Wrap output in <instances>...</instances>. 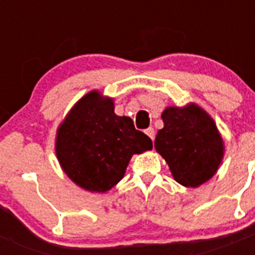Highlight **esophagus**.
<instances>
[{
  "label": "esophagus",
  "mask_w": 255,
  "mask_h": 255,
  "mask_svg": "<svg viewBox=\"0 0 255 255\" xmlns=\"http://www.w3.org/2000/svg\"><path fill=\"white\" fill-rule=\"evenodd\" d=\"M145 134H147L148 136H149V138L152 139V140H154L155 132H154V129H153V128H148V129L145 130Z\"/></svg>",
  "instance_id": "1"
}]
</instances>
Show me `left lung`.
<instances>
[{
  "instance_id": "8db88e82",
  "label": "left lung",
  "mask_w": 255,
  "mask_h": 255,
  "mask_svg": "<svg viewBox=\"0 0 255 255\" xmlns=\"http://www.w3.org/2000/svg\"><path fill=\"white\" fill-rule=\"evenodd\" d=\"M162 120L163 129L154 140L157 152L179 184L188 188L202 185L215 175L224 157V141L213 120L195 105L167 107Z\"/></svg>"
}]
</instances>
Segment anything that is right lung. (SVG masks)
Returning <instances> with one entry per match:
<instances>
[{
  "instance_id": "obj_1",
  "label": "right lung",
  "mask_w": 255,
  "mask_h": 255,
  "mask_svg": "<svg viewBox=\"0 0 255 255\" xmlns=\"http://www.w3.org/2000/svg\"><path fill=\"white\" fill-rule=\"evenodd\" d=\"M153 148L131 119L115 115L112 100L91 92L61 124L56 154L67 176L83 189L105 193L124 177L131 155Z\"/></svg>"
}]
</instances>
